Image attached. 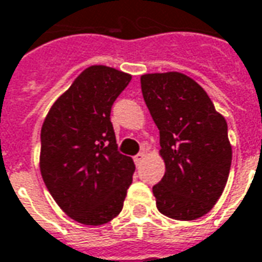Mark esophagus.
<instances>
[{
    "label": "esophagus",
    "mask_w": 262,
    "mask_h": 262,
    "mask_svg": "<svg viewBox=\"0 0 262 262\" xmlns=\"http://www.w3.org/2000/svg\"><path fill=\"white\" fill-rule=\"evenodd\" d=\"M144 158H145V152H138V154L134 157L135 164H137V165H138V164H141Z\"/></svg>",
    "instance_id": "34e87169"
}]
</instances>
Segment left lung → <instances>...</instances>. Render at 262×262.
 I'll list each match as a JSON object with an SVG mask.
<instances>
[{
    "mask_svg": "<svg viewBox=\"0 0 262 262\" xmlns=\"http://www.w3.org/2000/svg\"><path fill=\"white\" fill-rule=\"evenodd\" d=\"M141 91L160 129L165 174L152 187L158 211L178 221L203 217L228 180L232 148L227 121L208 94L183 73L141 75Z\"/></svg>",
    "mask_w": 262,
    "mask_h": 262,
    "instance_id": "left-lung-1",
    "label": "left lung"
}]
</instances>
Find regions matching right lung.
Masks as SVG:
<instances>
[{"label": "right lung", "instance_id": "right-lung-1", "mask_svg": "<svg viewBox=\"0 0 262 262\" xmlns=\"http://www.w3.org/2000/svg\"><path fill=\"white\" fill-rule=\"evenodd\" d=\"M131 75L91 66L52 104L41 128L39 169L59 208L84 225L107 224L122 210L135 171L117 151L110 120Z\"/></svg>", "mask_w": 262, "mask_h": 262}]
</instances>
